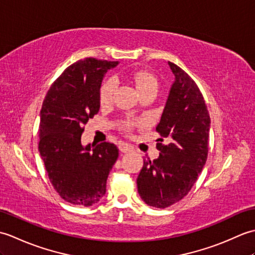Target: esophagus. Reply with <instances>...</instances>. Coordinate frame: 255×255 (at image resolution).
<instances>
[{"mask_svg":"<svg viewBox=\"0 0 255 255\" xmlns=\"http://www.w3.org/2000/svg\"><path fill=\"white\" fill-rule=\"evenodd\" d=\"M118 148H119V150L122 151V152H129V151H131L133 149L131 145H129L128 143H125V142L119 143Z\"/></svg>","mask_w":255,"mask_h":255,"instance_id":"obj_1","label":"esophagus"}]
</instances>
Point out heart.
<instances>
[{
  "mask_svg": "<svg viewBox=\"0 0 255 255\" xmlns=\"http://www.w3.org/2000/svg\"><path fill=\"white\" fill-rule=\"evenodd\" d=\"M133 83L136 85V89L138 90L139 94L142 95L149 92H156L158 90V81L153 77L152 74L147 71H138L133 74ZM116 83L113 79L105 81L102 84L100 89V102L101 105L105 106L111 104L113 101L114 92H115ZM138 125V122L132 121V119H127L123 124V128L126 131H129L130 129Z\"/></svg>",
  "mask_w": 255,
  "mask_h": 255,
  "instance_id": "1",
  "label": "heart"
}]
</instances>
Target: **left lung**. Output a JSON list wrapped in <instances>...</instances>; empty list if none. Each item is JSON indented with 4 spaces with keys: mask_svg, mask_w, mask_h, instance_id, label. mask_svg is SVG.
I'll return each mask as SVG.
<instances>
[{
    "mask_svg": "<svg viewBox=\"0 0 255 255\" xmlns=\"http://www.w3.org/2000/svg\"><path fill=\"white\" fill-rule=\"evenodd\" d=\"M175 77L161 121L158 159L144 160L137 178L143 202L166 208L191 191L208 155L210 117L197 84L176 64L169 62ZM169 144H163L164 139Z\"/></svg>",
    "mask_w": 255,
    "mask_h": 255,
    "instance_id": "obj_1",
    "label": "left lung"
}]
</instances>
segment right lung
Returning <instances> with one entry per match:
<instances>
[{"label": "right lung", "instance_id": "right-lung-1", "mask_svg": "<svg viewBox=\"0 0 255 255\" xmlns=\"http://www.w3.org/2000/svg\"><path fill=\"white\" fill-rule=\"evenodd\" d=\"M117 64L95 58L72 63L53 82L42 103L38 150L53 188L70 204L89 207L100 202L118 158L114 143H81L84 125L100 111L103 77Z\"/></svg>", "mask_w": 255, "mask_h": 255}]
</instances>
